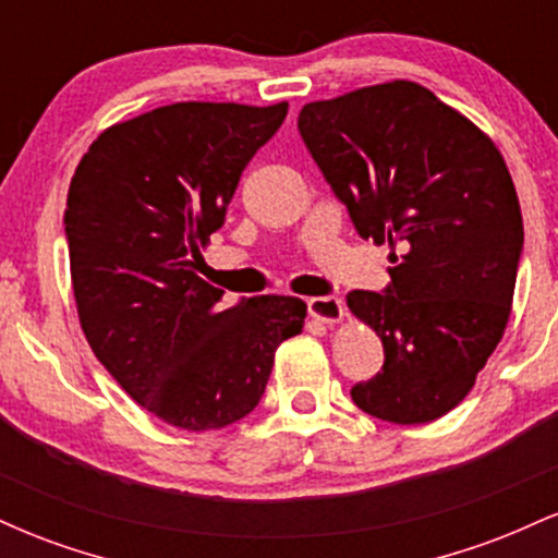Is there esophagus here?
I'll return each instance as SVG.
<instances>
[{
	"label": "esophagus",
	"mask_w": 558,
	"mask_h": 558,
	"mask_svg": "<svg viewBox=\"0 0 558 558\" xmlns=\"http://www.w3.org/2000/svg\"><path fill=\"white\" fill-rule=\"evenodd\" d=\"M306 306H310V315L325 325L341 323L343 317V301L338 296H315L306 301Z\"/></svg>",
	"instance_id": "obj_1"
}]
</instances>
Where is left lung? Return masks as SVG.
Segmentation results:
<instances>
[{
	"instance_id": "1",
	"label": "left lung",
	"mask_w": 558,
	"mask_h": 558,
	"mask_svg": "<svg viewBox=\"0 0 558 558\" xmlns=\"http://www.w3.org/2000/svg\"><path fill=\"white\" fill-rule=\"evenodd\" d=\"M299 133L356 233L393 248L386 291L345 296L386 351L351 399L396 425L444 417L511 315L524 228L501 151L414 81L310 101Z\"/></svg>"
}]
</instances>
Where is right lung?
Returning a JSON list of instances; mask_svg holds the SVG:
<instances>
[{
    "instance_id": "right-lung-1",
    "label": "right lung",
    "mask_w": 558,
    "mask_h": 558,
    "mask_svg": "<svg viewBox=\"0 0 558 558\" xmlns=\"http://www.w3.org/2000/svg\"><path fill=\"white\" fill-rule=\"evenodd\" d=\"M286 101H178L110 125L68 191L65 235L81 328L96 360L146 412L191 433L257 407L275 351L304 328L296 296L220 304L196 275L248 159Z\"/></svg>"
}]
</instances>
